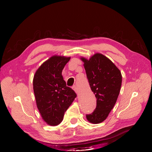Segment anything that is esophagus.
<instances>
[{"label":"esophagus","instance_id":"obj_1","mask_svg":"<svg viewBox=\"0 0 152 152\" xmlns=\"http://www.w3.org/2000/svg\"><path fill=\"white\" fill-rule=\"evenodd\" d=\"M72 89H73V90H74V91L75 92V93H76V94H79V91H78L77 87V86H73L72 87Z\"/></svg>","mask_w":152,"mask_h":152}]
</instances>
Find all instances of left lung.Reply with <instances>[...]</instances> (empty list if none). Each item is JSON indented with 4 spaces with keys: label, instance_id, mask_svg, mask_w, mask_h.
Listing matches in <instances>:
<instances>
[{
    "label": "left lung",
    "instance_id": "8db88e82",
    "mask_svg": "<svg viewBox=\"0 0 152 152\" xmlns=\"http://www.w3.org/2000/svg\"><path fill=\"white\" fill-rule=\"evenodd\" d=\"M84 62L91 89L95 94L96 108L86 118L91 124L103 122L113 109L122 86L120 70L107 56L96 53L89 59L80 58Z\"/></svg>",
    "mask_w": 152,
    "mask_h": 152
}]
</instances>
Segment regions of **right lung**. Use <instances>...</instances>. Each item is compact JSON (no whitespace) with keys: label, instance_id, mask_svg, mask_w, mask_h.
<instances>
[{"label":"right lung","instance_id":"add662e5","mask_svg":"<svg viewBox=\"0 0 152 152\" xmlns=\"http://www.w3.org/2000/svg\"><path fill=\"white\" fill-rule=\"evenodd\" d=\"M70 57L54 55L44 61L35 72L33 87L37 107L48 125L57 126L77 94L67 87L62 71Z\"/></svg>","mask_w":152,"mask_h":152}]
</instances>
